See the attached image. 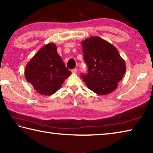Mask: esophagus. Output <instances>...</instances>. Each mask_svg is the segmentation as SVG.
Segmentation results:
<instances>
[{
	"label": "esophagus",
	"mask_w": 153,
	"mask_h": 153,
	"mask_svg": "<svg viewBox=\"0 0 153 153\" xmlns=\"http://www.w3.org/2000/svg\"><path fill=\"white\" fill-rule=\"evenodd\" d=\"M71 72H72V73H77V68H75V69H72V70H71Z\"/></svg>",
	"instance_id": "34e87169"
}]
</instances>
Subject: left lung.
<instances>
[{"instance_id":"obj_1","label":"left lung","mask_w":153,"mask_h":153,"mask_svg":"<svg viewBox=\"0 0 153 153\" xmlns=\"http://www.w3.org/2000/svg\"><path fill=\"white\" fill-rule=\"evenodd\" d=\"M88 74L82 75L90 90L98 95L114 91L123 79L126 67L117 49L98 36H92L82 42Z\"/></svg>"}]
</instances>
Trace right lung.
Returning <instances> with one entry per match:
<instances>
[{"label":"right lung","instance_id":"right-lung-1","mask_svg":"<svg viewBox=\"0 0 153 153\" xmlns=\"http://www.w3.org/2000/svg\"><path fill=\"white\" fill-rule=\"evenodd\" d=\"M71 74L54 43L47 44L41 48L25 68L27 81L38 93L46 96L55 94Z\"/></svg>","mask_w":153,"mask_h":153}]
</instances>
